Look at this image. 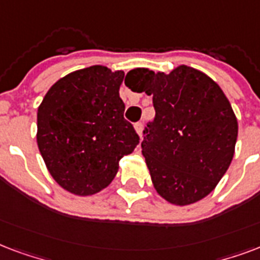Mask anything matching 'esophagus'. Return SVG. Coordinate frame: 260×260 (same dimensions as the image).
I'll use <instances>...</instances> for the list:
<instances>
[{"label": "esophagus", "instance_id": "obj_1", "mask_svg": "<svg viewBox=\"0 0 260 260\" xmlns=\"http://www.w3.org/2000/svg\"><path fill=\"white\" fill-rule=\"evenodd\" d=\"M134 128H136L137 134L140 137H142V128H144V124L141 123V122H138V123L134 124Z\"/></svg>", "mask_w": 260, "mask_h": 260}]
</instances>
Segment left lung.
I'll list each match as a JSON object with an SVG mask.
<instances>
[{
	"label": "left lung",
	"instance_id": "1",
	"mask_svg": "<svg viewBox=\"0 0 260 260\" xmlns=\"http://www.w3.org/2000/svg\"><path fill=\"white\" fill-rule=\"evenodd\" d=\"M137 92L153 96L156 116L141 142L154 190L167 202L187 206L210 194L235 154L237 119L220 85L180 65L171 73L137 68Z\"/></svg>",
	"mask_w": 260,
	"mask_h": 260
}]
</instances>
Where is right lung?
Here are the masks:
<instances>
[{
  "label": "right lung",
  "mask_w": 260,
  "mask_h": 260,
  "mask_svg": "<svg viewBox=\"0 0 260 260\" xmlns=\"http://www.w3.org/2000/svg\"><path fill=\"white\" fill-rule=\"evenodd\" d=\"M123 70L94 65L59 78L38 108V148L53 179L74 195L112 182L140 137L123 118Z\"/></svg>",
  "instance_id": "right-lung-1"
}]
</instances>
